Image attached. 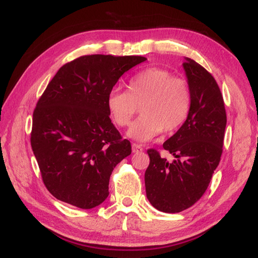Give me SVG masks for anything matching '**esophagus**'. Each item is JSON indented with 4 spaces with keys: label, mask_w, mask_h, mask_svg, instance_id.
Instances as JSON below:
<instances>
[{
    "label": "esophagus",
    "mask_w": 258,
    "mask_h": 258,
    "mask_svg": "<svg viewBox=\"0 0 258 258\" xmlns=\"http://www.w3.org/2000/svg\"><path fill=\"white\" fill-rule=\"evenodd\" d=\"M132 151H133L134 154L135 153H141V151H143V147L138 144H133V145H132Z\"/></svg>",
    "instance_id": "obj_1"
}]
</instances>
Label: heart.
<instances>
[{
	"mask_svg": "<svg viewBox=\"0 0 258 258\" xmlns=\"http://www.w3.org/2000/svg\"><path fill=\"white\" fill-rule=\"evenodd\" d=\"M192 103V91L185 78L172 72L149 68L130 79L127 91H111L107 105L112 120L120 127L127 126L140 107L142 115L132 124L127 136L148 142L162 130L170 133L186 121Z\"/></svg>",
	"mask_w": 258,
	"mask_h": 258,
	"instance_id": "obj_1",
	"label": "heart"
}]
</instances>
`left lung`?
Listing matches in <instances>:
<instances>
[{"label": "left lung", "instance_id": "obj_1", "mask_svg": "<svg viewBox=\"0 0 258 258\" xmlns=\"http://www.w3.org/2000/svg\"><path fill=\"white\" fill-rule=\"evenodd\" d=\"M192 91L186 121L163 143L175 159L169 162L155 149H148L145 172L148 201L163 213L185 210L206 192L222 154L227 114L219 86L213 75L189 57L183 63Z\"/></svg>", "mask_w": 258, "mask_h": 258}]
</instances>
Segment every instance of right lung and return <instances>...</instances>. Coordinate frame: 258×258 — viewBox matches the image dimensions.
Listing matches in <instances>:
<instances>
[{
    "label": "right lung",
    "mask_w": 258,
    "mask_h": 258,
    "mask_svg": "<svg viewBox=\"0 0 258 258\" xmlns=\"http://www.w3.org/2000/svg\"><path fill=\"white\" fill-rule=\"evenodd\" d=\"M144 56L84 55L66 63L39 99L31 148L42 181L58 201L91 209L109 195V180L132 153L111 122L107 99L125 72Z\"/></svg>",
    "instance_id": "1"
}]
</instances>
